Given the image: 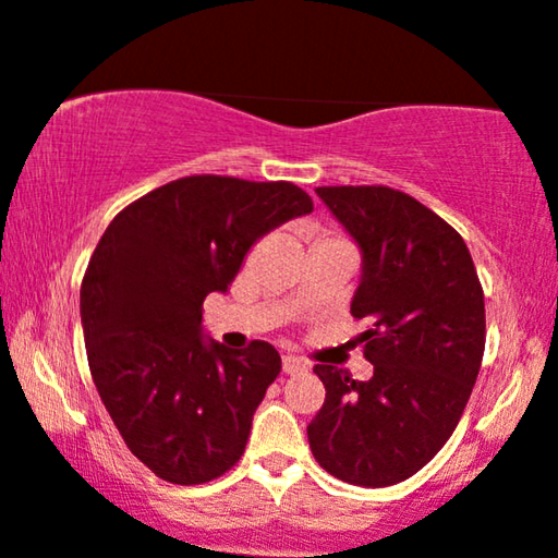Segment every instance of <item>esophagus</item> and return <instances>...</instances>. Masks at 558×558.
<instances>
[{"mask_svg":"<svg viewBox=\"0 0 558 558\" xmlns=\"http://www.w3.org/2000/svg\"><path fill=\"white\" fill-rule=\"evenodd\" d=\"M306 367H308V365L301 360V356H293V354H286V356H283V373H286V375H299V373H303V369H306Z\"/></svg>","mask_w":558,"mask_h":558,"instance_id":"esophagus-1","label":"esophagus"}]
</instances>
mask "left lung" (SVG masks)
Segmentation results:
<instances>
[{
    "label": "left lung",
    "instance_id": "1",
    "mask_svg": "<svg viewBox=\"0 0 558 558\" xmlns=\"http://www.w3.org/2000/svg\"><path fill=\"white\" fill-rule=\"evenodd\" d=\"M318 198L362 252L352 316L369 380L316 365L326 400L308 423L316 462L341 482L388 487L454 434L485 354V293L472 255L439 214L388 185H322Z\"/></svg>",
    "mask_w": 558,
    "mask_h": 558
}]
</instances>
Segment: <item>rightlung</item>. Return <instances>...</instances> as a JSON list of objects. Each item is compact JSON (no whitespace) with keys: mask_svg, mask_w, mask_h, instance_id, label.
<instances>
[{"mask_svg":"<svg viewBox=\"0 0 558 558\" xmlns=\"http://www.w3.org/2000/svg\"><path fill=\"white\" fill-rule=\"evenodd\" d=\"M314 211L288 181L189 175L111 219L84 283L94 385L132 454L160 480L204 485L240 462L252 415L280 373L267 341H206L202 306L225 293L259 236Z\"/></svg>","mask_w":558,"mask_h":558,"instance_id":"right-lung-1","label":"right lung"}]
</instances>
